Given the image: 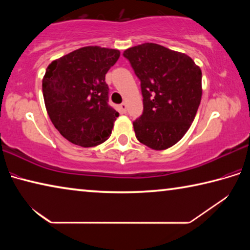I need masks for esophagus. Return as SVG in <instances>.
<instances>
[{"mask_svg":"<svg viewBox=\"0 0 250 250\" xmlns=\"http://www.w3.org/2000/svg\"><path fill=\"white\" fill-rule=\"evenodd\" d=\"M120 109H121V111L122 112H126V104L125 103H122L121 104H120Z\"/></svg>","mask_w":250,"mask_h":250,"instance_id":"obj_1","label":"esophagus"}]
</instances>
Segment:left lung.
Instances as JSON below:
<instances>
[{"label":"left lung","instance_id":"8db88e82","mask_svg":"<svg viewBox=\"0 0 250 250\" xmlns=\"http://www.w3.org/2000/svg\"><path fill=\"white\" fill-rule=\"evenodd\" d=\"M124 56L141 83L143 112L133 121L135 137L153 150L174 146L201 104V68L188 55L153 43L128 48Z\"/></svg>","mask_w":250,"mask_h":250}]
</instances>
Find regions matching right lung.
Masks as SVG:
<instances>
[{"mask_svg":"<svg viewBox=\"0 0 250 250\" xmlns=\"http://www.w3.org/2000/svg\"><path fill=\"white\" fill-rule=\"evenodd\" d=\"M119 56L118 49L87 46L52 62L46 69V110L55 128L74 145L96 146L111 134L119 113L108 104L104 79Z\"/></svg>","mask_w":250,"mask_h":250,"instance_id":"obj_1","label":"right lung"}]
</instances>
